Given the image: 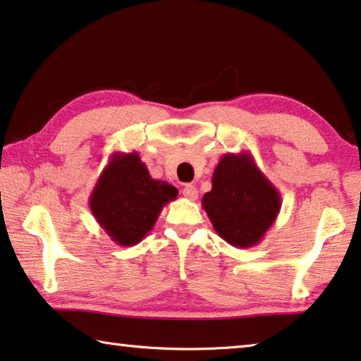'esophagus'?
<instances>
[{"label": "esophagus", "mask_w": 361, "mask_h": 361, "mask_svg": "<svg viewBox=\"0 0 361 361\" xmlns=\"http://www.w3.org/2000/svg\"><path fill=\"white\" fill-rule=\"evenodd\" d=\"M183 196L188 197V199H191V201H194V199L197 197V190H196V186H192V185H186L185 188H183Z\"/></svg>", "instance_id": "1"}]
</instances>
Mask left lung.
Listing matches in <instances>:
<instances>
[{"label":"left lung","mask_w":361,"mask_h":361,"mask_svg":"<svg viewBox=\"0 0 361 361\" xmlns=\"http://www.w3.org/2000/svg\"><path fill=\"white\" fill-rule=\"evenodd\" d=\"M202 207L221 239L247 249L259 244L276 221L281 194L257 167L252 154L228 152L214 170Z\"/></svg>","instance_id":"obj_1"}]
</instances>
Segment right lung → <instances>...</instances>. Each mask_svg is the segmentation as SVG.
Segmentation results:
<instances>
[{
	"instance_id": "obj_1",
	"label": "right lung",
	"mask_w": 361,
	"mask_h": 361,
	"mask_svg": "<svg viewBox=\"0 0 361 361\" xmlns=\"http://www.w3.org/2000/svg\"><path fill=\"white\" fill-rule=\"evenodd\" d=\"M178 190L154 180L138 152H114L91 191L90 210L114 243L138 244Z\"/></svg>"
}]
</instances>
